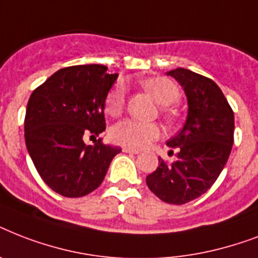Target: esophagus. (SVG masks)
<instances>
[{"instance_id":"1","label":"esophagus","mask_w":258,"mask_h":258,"mask_svg":"<svg viewBox=\"0 0 258 258\" xmlns=\"http://www.w3.org/2000/svg\"><path fill=\"white\" fill-rule=\"evenodd\" d=\"M123 151H124V153H128V154H134V155H137V154H139V150L130 149V147H123Z\"/></svg>"}]
</instances>
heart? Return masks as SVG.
I'll use <instances>...</instances> for the list:
<instances>
[{"instance_id":"obj_1","label":"heart","mask_w":258,"mask_h":258,"mask_svg":"<svg viewBox=\"0 0 258 258\" xmlns=\"http://www.w3.org/2000/svg\"><path fill=\"white\" fill-rule=\"evenodd\" d=\"M158 104L167 107L178 101L180 92L178 87L167 78L147 79L142 83ZM125 104V88L121 83L111 89L105 100V111L111 116H119L123 112ZM161 127L155 123L124 119L112 125L109 130V137L113 143L125 146L130 149H142L161 137Z\"/></svg>"}]
</instances>
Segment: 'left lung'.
Returning a JSON list of instances; mask_svg holds the SVG:
<instances>
[{"mask_svg":"<svg viewBox=\"0 0 258 258\" xmlns=\"http://www.w3.org/2000/svg\"><path fill=\"white\" fill-rule=\"evenodd\" d=\"M187 97V117L167 146L178 150L175 162L159 158L158 169L146 178L151 191L163 202L187 204L208 191L224 170L233 146L234 113L226 97L213 82L192 71L167 72Z\"/></svg>","mask_w":258,"mask_h":258,"instance_id":"left-lung-1","label":"left lung"}]
</instances>
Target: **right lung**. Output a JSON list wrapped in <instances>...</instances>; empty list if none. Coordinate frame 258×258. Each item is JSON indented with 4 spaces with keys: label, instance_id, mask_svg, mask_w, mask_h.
Returning <instances> with one entry per match:
<instances>
[{
    "label": "right lung",
    "instance_id": "right-lung-1",
    "mask_svg": "<svg viewBox=\"0 0 258 258\" xmlns=\"http://www.w3.org/2000/svg\"><path fill=\"white\" fill-rule=\"evenodd\" d=\"M116 79L99 64L67 67L30 95L26 149L42 180L60 196L78 198L93 191L121 151L100 139L84 143V137L105 130V99Z\"/></svg>",
    "mask_w": 258,
    "mask_h": 258
}]
</instances>
